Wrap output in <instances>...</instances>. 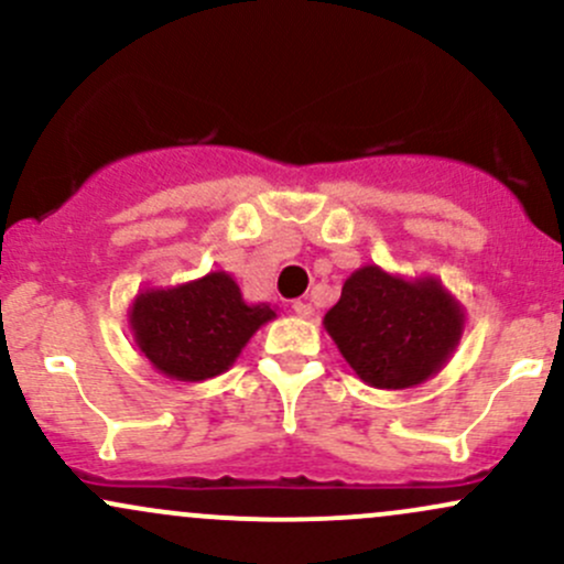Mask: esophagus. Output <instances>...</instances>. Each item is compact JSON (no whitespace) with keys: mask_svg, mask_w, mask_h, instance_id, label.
Instances as JSON below:
<instances>
[{"mask_svg":"<svg viewBox=\"0 0 564 564\" xmlns=\"http://www.w3.org/2000/svg\"><path fill=\"white\" fill-rule=\"evenodd\" d=\"M292 307H294V313H296V315H300V318H311V315L315 313V311H313V305H311V302H305V300H296Z\"/></svg>","mask_w":564,"mask_h":564,"instance_id":"obj_1","label":"esophagus"}]
</instances>
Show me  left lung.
Instances as JSON below:
<instances>
[{
    "label": "left lung",
    "instance_id": "left-lung-1",
    "mask_svg": "<svg viewBox=\"0 0 564 564\" xmlns=\"http://www.w3.org/2000/svg\"><path fill=\"white\" fill-rule=\"evenodd\" d=\"M345 361L375 388H412L442 369L463 332L457 302L436 281H404L361 268L326 313Z\"/></svg>",
    "mask_w": 564,
    "mask_h": 564
}]
</instances>
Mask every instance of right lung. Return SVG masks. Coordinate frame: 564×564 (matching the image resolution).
<instances>
[{
	"instance_id": "1",
	"label": "right lung",
	"mask_w": 564,
	"mask_h": 564,
	"mask_svg": "<svg viewBox=\"0 0 564 564\" xmlns=\"http://www.w3.org/2000/svg\"><path fill=\"white\" fill-rule=\"evenodd\" d=\"M270 305H246L227 272L135 296L131 326L141 352L173 380L225 372L251 334L272 318Z\"/></svg>"
}]
</instances>
